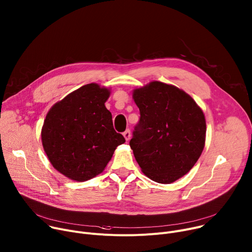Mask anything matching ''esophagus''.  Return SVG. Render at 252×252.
I'll return each instance as SVG.
<instances>
[{"label":"esophagus","mask_w":252,"mask_h":252,"mask_svg":"<svg viewBox=\"0 0 252 252\" xmlns=\"http://www.w3.org/2000/svg\"><path fill=\"white\" fill-rule=\"evenodd\" d=\"M123 134H124V136H125V138H126V141L130 138V130H129V129H126Z\"/></svg>","instance_id":"esophagus-1"}]
</instances>
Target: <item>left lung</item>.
Instances as JSON below:
<instances>
[{
    "label": "left lung",
    "mask_w": 252,
    "mask_h": 252,
    "mask_svg": "<svg viewBox=\"0 0 252 252\" xmlns=\"http://www.w3.org/2000/svg\"><path fill=\"white\" fill-rule=\"evenodd\" d=\"M139 121L129 140L142 172L158 184L187 174L199 158L206 124L193 98L174 86L152 82L132 94Z\"/></svg>",
    "instance_id": "left-lung-1"
}]
</instances>
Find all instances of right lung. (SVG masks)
<instances>
[{"label": "right lung", "instance_id": "add662e5", "mask_svg": "<svg viewBox=\"0 0 252 252\" xmlns=\"http://www.w3.org/2000/svg\"><path fill=\"white\" fill-rule=\"evenodd\" d=\"M109 96L107 89L89 84L53 105L46 117L44 150L53 166L73 181L86 182L99 174L117 147L126 142L104 105Z\"/></svg>", "mask_w": 252, "mask_h": 252}]
</instances>
